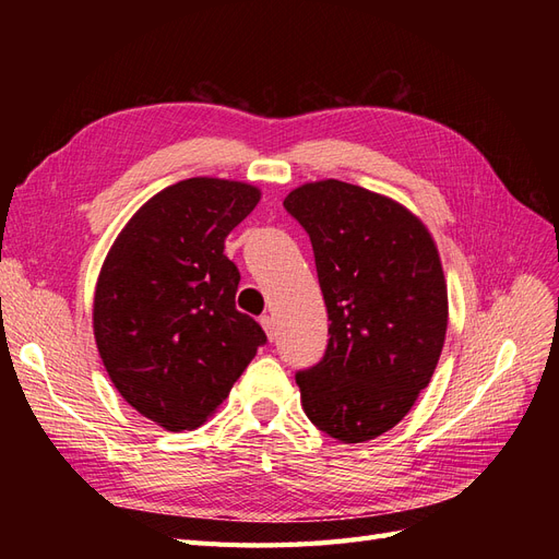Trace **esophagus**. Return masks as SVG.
<instances>
[{"label": "esophagus", "mask_w": 559, "mask_h": 559, "mask_svg": "<svg viewBox=\"0 0 559 559\" xmlns=\"http://www.w3.org/2000/svg\"><path fill=\"white\" fill-rule=\"evenodd\" d=\"M261 326H263V331H265V335H267V341H275V335H277L275 319L270 317V314H263V317H261Z\"/></svg>", "instance_id": "1"}]
</instances>
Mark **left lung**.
I'll list each match as a JSON object with an SVG mask.
<instances>
[{"label":"left lung","instance_id":"1","mask_svg":"<svg viewBox=\"0 0 559 559\" xmlns=\"http://www.w3.org/2000/svg\"><path fill=\"white\" fill-rule=\"evenodd\" d=\"M284 207L310 235L331 321L324 359L296 376L302 411L337 441H370L408 415L441 359V257L419 216L361 186L310 181Z\"/></svg>","mask_w":559,"mask_h":559}]
</instances>
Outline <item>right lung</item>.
Masks as SVG:
<instances>
[{
	"label": "right lung",
	"instance_id": "add662e5",
	"mask_svg": "<svg viewBox=\"0 0 559 559\" xmlns=\"http://www.w3.org/2000/svg\"><path fill=\"white\" fill-rule=\"evenodd\" d=\"M259 200L245 181H177L132 214L99 270V359L118 394L165 431L205 425L265 343L235 308L240 273L224 253Z\"/></svg>",
	"mask_w": 559,
	"mask_h": 559
}]
</instances>
